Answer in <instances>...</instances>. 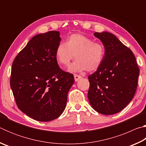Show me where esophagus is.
Here are the masks:
<instances>
[{"mask_svg":"<svg viewBox=\"0 0 146 146\" xmlns=\"http://www.w3.org/2000/svg\"><path fill=\"white\" fill-rule=\"evenodd\" d=\"M82 78V76L80 75H74V78H75V82H77L78 80Z\"/></svg>","mask_w":146,"mask_h":146,"instance_id":"obj_1","label":"esophagus"}]
</instances>
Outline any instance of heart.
<instances>
[{
  "mask_svg": "<svg viewBox=\"0 0 146 146\" xmlns=\"http://www.w3.org/2000/svg\"><path fill=\"white\" fill-rule=\"evenodd\" d=\"M104 55L105 49L102 44L95 42L80 33L71 35L66 43L58 44L55 51L56 60L62 66H68L75 55L76 59L68 68L71 73L97 70L102 64Z\"/></svg>",
  "mask_w": 146,
  "mask_h": 146,
  "instance_id": "1",
  "label": "heart"
}]
</instances>
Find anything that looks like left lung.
Segmentation results:
<instances>
[{
	"instance_id": "1",
	"label": "left lung",
	"mask_w": 146,
	"mask_h": 146,
	"mask_svg": "<svg viewBox=\"0 0 146 146\" xmlns=\"http://www.w3.org/2000/svg\"><path fill=\"white\" fill-rule=\"evenodd\" d=\"M105 48L102 64L88 76V100L94 110L102 115L120 112L134 97L139 76L135 55L111 33H93Z\"/></svg>"
}]
</instances>
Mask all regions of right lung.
I'll return each mask as SVG.
<instances>
[{"label": "right lung", "instance_id": "obj_1", "mask_svg": "<svg viewBox=\"0 0 146 146\" xmlns=\"http://www.w3.org/2000/svg\"><path fill=\"white\" fill-rule=\"evenodd\" d=\"M61 38L57 31L34 36L12 64L10 86L21 111L34 120L49 122L65 110L75 80L59 68L55 57Z\"/></svg>", "mask_w": 146, "mask_h": 146}]
</instances>
